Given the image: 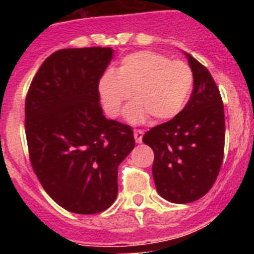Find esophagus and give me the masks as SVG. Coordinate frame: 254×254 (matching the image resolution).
I'll return each mask as SVG.
<instances>
[{"instance_id":"obj_1","label":"esophagus","mask_w":254,"mask_h":254,"mask_svg":"<svg viewBox=\"0 0 254 254\" xmlns=\"http://www.w3.org/2000/svg\"><path fill=\"white\" fill-rule=\"evenodd\" d=\"M133 136H134V140H136V142L141 143V142H142L143 131H142V129H134Z\"/></svg>"}]
</instances>
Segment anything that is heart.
Instances as JSON below:
<instances>
[{
    "instance_id": "obj_1",
    "label": "heart",
    "mask_w": 254,
    "mask_h": 254,
    "mask_svg": "<svg viewBox=\"0 0 254 254\" xmlns=\"http://www.w3.org/2000/svg\"><path fill=\"white\" fill-rule=\"evenodd\" d=\"M192 85L193 72L186 62L142 51L126 56L114 73H105L98 91L111 118L120 116L132 94L134 102L126 109L127 120L138 123L151 117L154 122H164L181 113Z\"/></svg>"
}]
</instances>
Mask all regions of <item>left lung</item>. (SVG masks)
Returning <instances> with one entry per match:
<instances>
[{"label": "left lung", "mask_w": 254, "mask_h": 254, "mask_svg": "<svg viewBox=\"0 0 254 254\" xmlns=\"http://www.w3.org/2000/svg\"><path fill=\"white\" fill-rule=\"evenodd\" d=\"M193 90L181 113L155 126L142 141L154 151L152 177L159 194L174 203L205 196L223 164L225 117L219 87L208 69L187 55Z\"/></svg>", "instance_id": "1"}]
</instances>
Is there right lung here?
I'll list each match as a JSON object with an SVG mask.
<instances>
[{"instance_id": "1", "label": "right lung", "mask_w": 254, "mask_h": 254, "mask_svg": "<svg viewBox=\"0 0 254 254\" xmlns=\"http://www.w3.org/2000/svg\"><path fill=\"white\" fill-rule=\"evenodd\" d=\"M112 56L108 47L60 49L26 94L31 167L49 197L75 214H98L116 201L118 165L134 147L131 127L107 120L99 103Z\"/></svg>"}]
</instances>
